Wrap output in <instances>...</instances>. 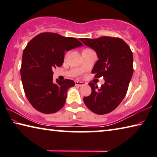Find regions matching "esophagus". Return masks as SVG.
I'll use <instances>...</instances> for the list:
<instances>
[{
    "instance_id": "obj_1",
    "label": "esophagus",
    "mask_w": 157,
    "mask_h": 157,
    "mask_svg": "<svg viewBox=\"0 0 157 157\" xmlns=\"http://www.w3.org/2000/svg\"><path fill=\"white\" fill-rule=\"evenodd\" d=\"M75 85L76 86H85V83H83V82L75 81Z\"/></svg>"
}]
</instances>
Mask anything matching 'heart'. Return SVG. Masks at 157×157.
<instances>
[{
  "label": "heart",
  "instance_id": "1",
  "mask_svg": "<svg viewBox=\"0 0 157 157\" xmlns=\"http://www.w3.org/2000/svg\"><path fill=\"white\" fill-rule=\"evenodd\" d=\"M88 48H86V49H84V50H88Z\"/></svg>",
  "mask_w": 157,
  "mask_h": 157
}]
</instances>
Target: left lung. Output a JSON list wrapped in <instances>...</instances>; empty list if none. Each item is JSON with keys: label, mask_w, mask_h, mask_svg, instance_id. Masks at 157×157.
<instances>
[{"label": "left lung", "mask_w": 157, "mask_h": 157, "mask_svg": "<svg viewBox=\"0 0 157 157\" xmlns=\"http://www.w3.org/2000/svg\"><path fill=\"white\" fill-rule=\"evenodd\" d=\"M80 40L95 51L99 58L92 70L95 74L94 78L103 76L105 80L99 89L94 83H89L92 92L84 97V103L94 113H109L119 106L127 94L133 72L132 51L124 40L118 37L104 36Z\"/></svg>", "instance_id": "left-lung-1"}]
</instances>
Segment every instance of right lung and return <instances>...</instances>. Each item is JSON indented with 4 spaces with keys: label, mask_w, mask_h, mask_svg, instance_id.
Segmentation results:
<instances>
[{
    "label": "right lung",
    "mask_w": 157,
    "mask_h": 157,
    "mask_svg": "<svg viewBox=\"0 0 157 157\" xmlns=\"http://www.w3.org/2000/svg\"><path fill=\"white\" fill-rule=\"evenodd\" d=\"M80 41L54 33L36 35L24 48L21 76L27 99L42 113H54L65 104L67 90L75 85L69 79L53 81L52 69L63 64L65 51L81 47Z\"/></svg>",
    "instance_id": "obj_1"
}]
</instances>
